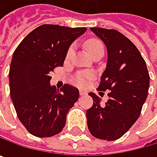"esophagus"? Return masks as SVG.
<instances>
[{"label":"esophagus","instance_id":"obj_1","mask_svg":"<svg viewBox=\"0 0 157 157\" xmlns=\"http://www.w3.org/2000/svg\"><path fill=\"white\" fill-rule=\"evenodd\" d=\"M79 93H80V96H85V95H86V94H87V92H86V91H85V90H83V89H80Z\"/></svg>","mask_w":157,"mask_h":157}]
</instances>
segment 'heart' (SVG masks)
<instances>
[{"label":"heart","mask_w":157,"mask_h":157,"mask_svg":"<svg viewBox=\"0 0 157 157\" xmlns=\"http://www.w3.org/2000/svg\"><path fill=\"white\" fill-rule=\"evenodd\" d=\"M86 48L87 49V51L89 52V54L92 56L96 53H103L104 52V45L103 43L99 40V39H97V38H91L89 40L86 41ZM73 46H71L67 51V58L71 57V55L72 54L73 52ZM90 75H80L78 76V78L76 79V83L77 85H79L81 86H84L86 85L87 83V80L86 78L89 77Z\"/></svg>","instance_id":"1"}]
</instances>
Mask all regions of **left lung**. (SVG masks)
Returning a JSON list of instances; mask_svg holds the SVG:
<instances>
[{
	"label": "left lung",
	"instance_id": "1",
	"mask_svg": "<svg viewBox=\"0 0 157 157\" xmlns=\"http://www.w3.org/2000/svg\"><path fill=\"white\" fill-rule=\"evenodd\" d=\"M90 29L108 51L107 67L98 90L110 92L105 105H100L96 94L89 93L94 103L86 111L87 126L94 137L114 141L138 120L148 95L150 76L144 58L129 38L114 29Z\"/></svg>",
	"mask_w": 157,
	"mask_h": 157
}]
</instances>
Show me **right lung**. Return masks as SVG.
I'll use <instances>...</instances> for the list:
<instances>
[{"instance_id":"obj_1","label":"right lung","mask_w":157,"mask_h":157,"mask_svg":"<svg viewBox=\"0 0 157 157\" xmlns=\"http://www.w3.org/2000/svg\"><path fill=\"white\" fill-rule=\"evenodd\" d=\"M86 31V27L43 25L30 32L13 54L11 99L21 123L36 137L59 133L78 100L79 90L64 85L59 92L50 85L49 73L63 65L70 46Z\"/></svg>"}]
</instances>
